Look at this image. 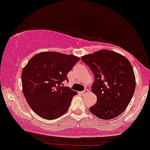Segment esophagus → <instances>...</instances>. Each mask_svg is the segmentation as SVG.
I'll use <instances>...</instances> for the list:
<instances>
[{
    "label": "esophagus",
    "mask_w": 150,
    "mask_h": 150,
    "mask_svg": "<svg viewBox=\"0 0 150 150\" xmlns=\"http://www.w3.org/2000/svg\"><path fill=\"white\" fill-rule=\"evenodd\" d=\"M89 92V90L87 89H85V90L84 91H82V92H81V93H82V94H87V93Z\"/></svg>",
    "instance_id": "esophagus-1"
}]
</instances>
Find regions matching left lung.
Listing matches in <instances>:
<instances>
[{"instance_id":"left-lung-1","label":"left lung","mask_w":150,"mask_h":150,"mask_svg":"<svg viewBox=\"0 0 150 150\" xmlns=\"http://www.w3.org/2000/svg\"><path fill=\"white\" fill-rule=\"evenodd\" d=\"M94 75L92 92L97 103L89 108L98 118L110 120L126 109L135 89V76L130 61L123 55L102 49L81 57Z\"/></svg>"}]
</instances>
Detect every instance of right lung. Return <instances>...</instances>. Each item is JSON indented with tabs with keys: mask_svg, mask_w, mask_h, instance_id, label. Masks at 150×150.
Segmentation results:
<instances>
[{
	"mask_svg": "<svg viewBox=\"0 0 150 150\" xmlns=\"http://www.w3.org/2000/svg\"><path fill=\"white\" fill-rule=\"evenodd\" d=\"M80 58L74 55L45 51L36 54L22 72V91L28 104L38 116L53 120L65 114L77 93L63 82Z\"/></svg>",
	"mask_w": 150,
	"mask_h": 150,
	"instance_id": "right-lung-1",
	"label": "right lung"
}]
</instances>
